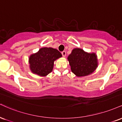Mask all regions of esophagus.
<instances>
[{
	"label": "esophagus",
	"mask_w": 122,
	"mask_h": 122,
	"mask_svg": "<svg viewBox=\"0 0 122 122\" xmlns=\"http://www.w3.org/2000/svg\"><path fill=\"white\" fill-rule=\"evenodd\" d=\"M61 53H62V56L64 57H65L66 56V52H65V51H63V52H62Z\"/></svg>",
	"instance_id": "1"
}]
</instances>
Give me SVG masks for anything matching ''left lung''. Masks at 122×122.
<instances>
[{
  "mask_svg": "<svg viewBox=\"0 0 122 122\" xmlns=\"http://www.w3.org/2000/svg\"><path fill=\"white\" fill-rule=\"evenodd\" d=\"M71 71L77 77L90 75L98 67L97 56L87 53L80 48H75L67 57Z\"/></svg>",
  "mask_w": 122,
  "mask_h": 122,
  "instance_id": "left-lung-1",
  "label": "left lung"
}]
</instances>
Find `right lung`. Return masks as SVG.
<instances>
[{"label":"right lung","instance_id":"obj_1","mask_svg":"<svg viewBox=\"0 0 122 122\" xmlns=\"http://www.w3.org/2000/svg\"><path fill=\"white\" fill-rule=\"evenodd\" d=\"M61 57V53L56 49L42 48L29 56V67L33 73L45 77L52 71L55 60Z\"/></svg>","mask_w":122,"mask_h":122}]
</instances>
